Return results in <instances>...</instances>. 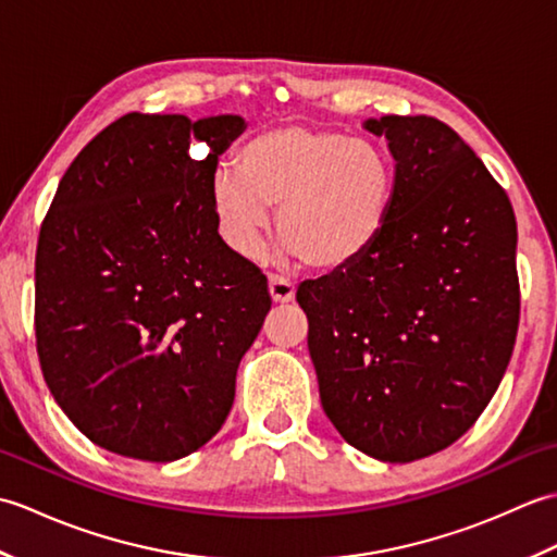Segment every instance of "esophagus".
<instances>
[{
	"label": "esophagus",
	"instance_id": "34e87169",
	"mask_svg": "<svg viewBox=\"0 0 557 557\" xmlns=\"http://www.w3.org/2000/svg\"><path fill=\"white\" fill-rule=\"evenodd\" d=\"M268 289H270V297L275 304H289L294 301V292H297V287L292 285L289 280H282L277 275H272L268 280Z\"/></svg>",
	"mask_w": 557,
	"mask_h": 557
}]
</instances>
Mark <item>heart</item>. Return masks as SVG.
Returning <instances> with one entry per match:
<instances>
[{"label": "heart", "mask_w": 557, "mask_h": 557, "mask_svg": "<svg viewBox=\"0 0 557 557\" xmlns=\"http://www.w3.org/2000/svg\"><path fill=\"white\" fill-rule=\"evenodd\" d=\"M393 191V160L373 140L289 124L246 140L236 172L222 170L212 182V210L232 251L253 260L277 206L285 253L335 272L377 242Z\"/></svg>", "instance_id": "b5f03b06"}]
</instances>
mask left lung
I'll return each instance as SVG.
<instances>
[{"label": "left lung", "instance_id": "1", "mask_svg": "<svg viewBox=\"0 0 557 557\" xmlns=\"http://www.w3.org/2000/svg\"><path fill=\"white\" fill-rule=\"evenodd\" d=\"M387 138L395 191L357 263L301 282L321 405L381 461L441 453L476 423L519 325L517 220L476 152L435 116L363 124Z\"/></svg>", "mask_w": 557, "mask_h": 557}]
</instances>
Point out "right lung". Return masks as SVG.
<instances>
[{
    "instance_id": "1",
    "label": "right lung",
    "mask_w": 557,
    "mask_h": 557,
    "mask_svg": "<svg viewBox=\"0 0 557 557\" xmlns=\"http://www.w3.org/2000/svg\"><path fill=\"white\" fill-rule=\"evenodd\" d=\"M242 116L132 112L59 182L35 253L45 383L96 445L174 461L215 435L270 311L268 280L218 232V158Z\"/></svg>"
}]
</instances>
